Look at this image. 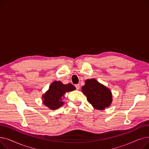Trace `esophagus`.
I'll list each match as a JSON object with an SVG mask.
<instances>
[{"instance_id": "obj_1", "label": "esophagus", "mask_w": 149, "mask_h": 149, "mask_svg": "<svg viewBox=\"0 0 149 149\" xmlns=\"http://www.w3.org/2000/svg\"><path fill=\"white\" fill-rule=\"evenodd\" d=\"M75 88L77 90H79L80 89V84H75Z\"/></svg>"}]
</instances>
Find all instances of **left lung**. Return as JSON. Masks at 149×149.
<instances>
[{
    "instance_id": "1",
    "label": "left lung",
    "mask_w": 149,
    "mask_h": 149,
    "mask_svg": "<svg viewBox=\"0 0 149 149\" xmlns=\"http://www.w3.org/2000/svg\"><path fill=\"white\" fill-rule=\"evenodd\" d=\"M82 92L87 100L98 110H104L112 103V95L111 90L95 79H88L82 86Z\"/></svg>"
}]
</instances>
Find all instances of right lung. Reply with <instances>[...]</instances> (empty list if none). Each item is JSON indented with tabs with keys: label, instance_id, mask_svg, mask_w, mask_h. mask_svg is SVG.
Listing matches in <instances>:
<instances>
[{
	"label": "right lung",
	"instance_id": "right-lung-1",
	"mask_svg": "<svg viewBox=\"0 0 149 149\" xmlns=\"http://www.w3.org/2000/svg\"><path fill=\"white\" fill-rule=\"evenodd\" d=\"M75 89V87L72 84H64L60 81H55L43 95V103L51 110L57 109L64 104L62 99L65 97V93Z\"/></svg>",
	"mask_w": 149,
	"mask_h": 149
}]
</instances>
